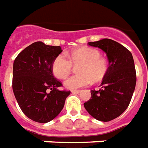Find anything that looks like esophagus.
I'll use <instances>...</instances> for the list:
<instances>
[{
  "mask_svg": "<svg viewBox=\"0 0 148 148\" xmlns=\"http://www.w3.org/2000/svg\"><path fill=\"white\" fill-rule=\"evenodd\" d=\"M80 92H81L80 90H72L71 91V92H72V93H75V94H78Z\"/></svg>",
  "mask_w": 148,
  "mask_h": 148,
  "instance_id": "obj_1",
  "label": "esophagus"
}]
</instances>
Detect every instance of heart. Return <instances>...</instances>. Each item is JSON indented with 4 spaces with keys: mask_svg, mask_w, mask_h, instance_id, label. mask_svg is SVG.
I'll return each mask as SVG.
<instances>
[{
    "mask_svg": "<svg viewBox=\"0 0 148 148\" xmlns=\"http://www.w3.org/2000/svg\"><path fill=\"white\" fill-rule=\"evenodd\" d=\"M68 59L64 54L57 56L52 63V72L56 77L64 79L68 76L73 65H80L78 75L71 76L64 82L65 88L77 89L87 86L91 83L103 78L108 70V61L100 57L97 50L91 48H81L68 54Z\"/></svg>",
    "mask_w": 148,
    "mask_h": 148,
    "instance_id": "heart-1",
    "label": "heart"
}]
</instances>
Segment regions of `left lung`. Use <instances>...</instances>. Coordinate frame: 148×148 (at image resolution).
<instances>
[{
	"label": "left lung",
	"mask_w": 148,
	"mask_h": 148,
	"mask_svg": "<svg viewBox=\"0 0 148 148\" xmlns=\"http://www.w3.org/2000/svg\"><path fill=\"white\" fill-rule=\"evenodd\" d=\"M107 54L109 66L99 90H91V99L84 103L94 119L109 121L118 118L130 104L136 83L132 53L117 41L104 38L88 42Z\"/></svg>",
	"instance_id": "left-lung-1"
}]
</instances>
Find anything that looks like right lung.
Masks as SVG:
<instances>
[{
    "label": "right lung",
    "instance_id": "right-lung-1",
    "mask_svg": "<svg viewBox=\"0 0 148 148\" xmlns=\"http://www.w3.org/2000/svg\"><path fill=\"white\" fill-rule=\"evenodd\" d=\"M62 52L60 46L37 41L23 49L13 63L12 89L19 108L33 121L46 123L63 110L70 91H60L52 63Z\"/></svg>",
    "mask_w": 148,
    "mask_h": 148
}]
</instances>
